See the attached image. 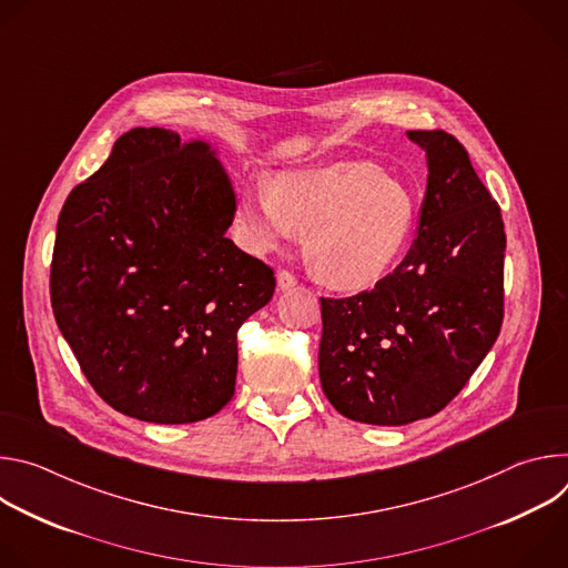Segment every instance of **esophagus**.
<instances>
[{"label":"esophagus","mask_w":568,"mask_h":568,"mask_svg":"<svg viewBox=\"0 0 568 568\" xmlns=\"http://www.w3.org/2000/svg\"><path fill=\"white\" fill-rule=\"evenodd\" d=\"M276 285H278V290H292L294 285H296V278L290 274V272H285V270H278L276 272Z\"/></svg>","instance_id":"1"}]
</instances>
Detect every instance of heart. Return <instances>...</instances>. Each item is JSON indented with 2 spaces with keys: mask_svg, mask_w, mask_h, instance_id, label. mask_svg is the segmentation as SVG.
I'll use <instances>...</instances> for the list:
<instances>
[{
  "mask_svg": "<svg viewBox=\"0 0 568 568\" xmlns=\"http://www.w3.org/2000/svg\"><path fill=\"white\" fill-rule=\"evenodd\" d=\"M416 220L414 191L366 161L283 171L272 191L252 186L237 206L242 235L258 254L278 252L296 231H307V263L339 290L377 283L407 250Z\"/></svg>",
  "mask_w": 568,
  "mask_h": 568,
  "instance_id": "1",
  "label": "heart"
}]
</instances>
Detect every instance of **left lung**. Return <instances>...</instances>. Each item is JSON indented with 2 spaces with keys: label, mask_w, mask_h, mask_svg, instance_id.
<instances>
[{
  "label": "left lung",
  "mask_w": 568,
  "mask_h": 568,
  "mask_svg": "<svg viewBox=\"0 0 568 568\" xmlns=\"http://www.w3.org/2000/svg\"><path fill=\"white\" fill-rule=\"evenodd\" d=\"M427 189L404 261L351 298H321V388L357 423L438 414L495 346L504 321L501 209L443 130H409Z\"/></svg>",
  "instance_id": "8db88e82"
}]
</instances>
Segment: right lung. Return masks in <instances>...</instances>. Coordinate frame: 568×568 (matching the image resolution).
<instances>
[{
    "mask_svg": "<svg viewBox=\"0 0 568 568\" xmlns=\"http://www.w3.org/2000/svg\"><path fill=\"white\" fill-rule=\"evenodd\" d=\"M235 191L220 152L134 128L58 217L51 305L112 409L154 425L215 416L233 397L237 328L276 278L226 237Z\"/></svg>",
    "mask_w": 568,
    "mask_h": 568,
    "instance_id": "add662e5",
    "label": "right lung"
}]
</instances>
